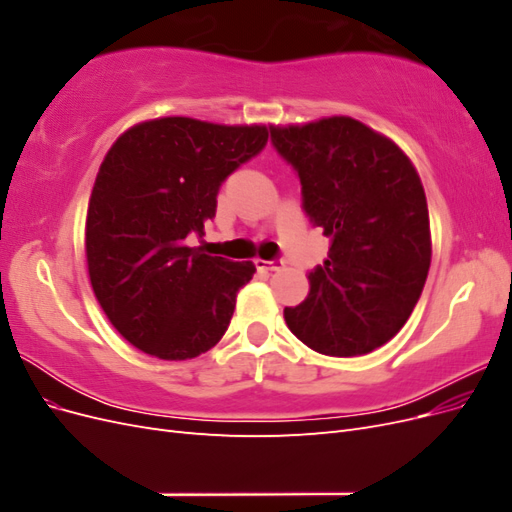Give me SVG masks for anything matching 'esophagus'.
Here are the masks:
<instances>
[{
    "mask_svg": "<svg viewBox=\"0 0 512 512\" xmlns=\"http://www.w3.org/2000/svg\"><path fill=\"white\" fill-rule=\"evenodd\" d=\"M254 265L262 271H282L284 269V260H256Z\"/></svg>",
    "mask_w": 512,
    "mask_h": 512,
    "instance_id": "1",
    "label": "esophagus"
}]
</instances>
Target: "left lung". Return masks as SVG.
I'll return each instance as SVG.
<instances>
[{
    "mask_svg": "<svg viewBox=\"0 0 512 512\" xmlns=\"http://www.w3.org/2000/svg\"><path fill=\"white\" fill-rule=\"evenodd\" d=\"M269 132L297 170L309 222L331 241L329 258L307 275V299L284 309L288 329L331 356L384 346L421 299L431 262L427 198L412 162L352 117Z\"/></svg>",
    "mask_w": 512,
    "mask_h": 512,
    "instance_id": "8db88e82",
    "label": "left lung"
}]
</instances>
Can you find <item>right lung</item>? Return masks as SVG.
<instances>
[{
  "label": "right lung",
  "instance_id": "add662e5",
  "mask_svg": "<svg viewBox=\"0 0 512 512\" xmlns=\"http://www.w3.org/2000/svg\"><path fill=\"white\" fill-rule=\"evenodd\" d=\"M267 141L265 126L164 117L108 149L87 209V269L104 314L138 350L194 359L226 333L256 267L207 256L188 237L205 235L222 183Z\"/></svg>",
  "mask_w": 512,
  "mask_h": 512
}]
</instances>
